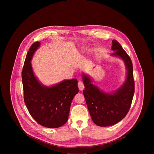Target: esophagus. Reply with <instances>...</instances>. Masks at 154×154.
I'll return each mask as SVG.
<instances>
[{
    "mask_svg": "<svg viewBox=\"0 0 154 154\" xmlns=\"http://www.w3.org/2000/svg\"><path fill=\"white\" fill-rule=\"evenodd\" d=\"M78 87H79V89L80 90V91H82L83 89H84V85H83V83L82 82V81H79L78 82Z\"/></svg>",
    "mask_w": 154,
    "mask_h": 154,
    "instance_id": "34e87169",
    "label": "esophagus"
}]
</instances>
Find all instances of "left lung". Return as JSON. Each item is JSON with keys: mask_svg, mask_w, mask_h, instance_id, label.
Returning <instances> with one entry per match:
<instances>
[{"mask_svg": "<svg viewBox=\"0 0 154 154\" xmlns=\"http://www.w3.org/2000/svg\"><path fill=\"white\" fill-rule=\"evenodd\" d=\"M111 54L120 58L127 69L126 79L118 89L106 93L93 84L91 78L87 74H82L85 86L83 93L93 121L98 126L106 127L116 124L127 114L134 94L135 83L133 65L131 59L120 44L112 40Z\"/></svg>", "mask_w": 154, "mask_h": 154, "instance_id": "left-lung-1", "label": "left lung"}]
</instances>
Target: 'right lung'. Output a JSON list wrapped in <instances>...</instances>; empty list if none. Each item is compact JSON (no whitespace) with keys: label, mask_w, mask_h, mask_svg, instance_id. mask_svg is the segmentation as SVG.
<instances>
[{"label":"right lung","mask_w":154,"mask_h":154,"mask_svg":"<svg viewBox=\"0 0 154 154\" xmlns=\"http://www.w3.org/2000/svg\"><path fill=\"white\" fill-rule=\"evenodd\" d=\"M41 43L36 41L30 48L22 72L26 105L32 118L48 128H58L68 119L71 104L79 92L77 80H64L47 86L35 75L31 60Z\"/></svg>","instance_id":"obj_1"}]
</instances>
